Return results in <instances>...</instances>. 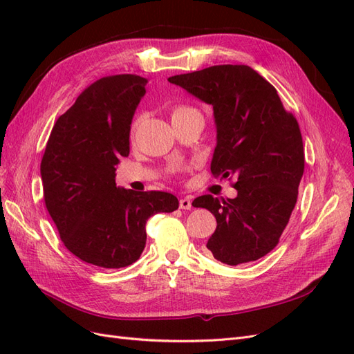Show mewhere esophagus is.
<instances>
[{
    "instance_id": "1",
    "label": "esophagus",
    "mask_w": 354,
    "mask_h": 354,
    "mask_svg": "<svg viewBox=\"0 0 354 354\" xmlns=\"http://www.w3.org/2000/svg\"><path fill=\"white\" fill-rule=\"evenodd\" d=\"M178 203H180V208H181V209H190V208H192V199H190L189 196L181 198Z\"/></svg>"
}]
</instances>
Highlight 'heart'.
<instances>
[{"label": "heart", "mask_w": 354, "mask_h": 354, "mask_svg": "<svg viewBox=\"0 0 354 354\" xmlns=\"http://www.w3.org/2000/svg\"><path fill=\"white\" fill-rule=\"evenodd\" d=\"M192 111H195L194 108H189V106H177V108H174V111L171 112V120H174V118L177 116H181L185 113H189Z\"/></svg>", "instance_id": "1"}]
</instances>
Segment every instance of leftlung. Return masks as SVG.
Masks as SVG:
<instances>
[{
	"mask_svg": "<svg viewBox=\"0 0 354 354\" xmlns=\"http://www.w3.org/2000/svg\"><path fill=\"white\" fill-rule=\"evenodd\" d=\"M168 81L212 106L217 146L211 171L236 178L234 199L203 195L194 201L217 220L207 248L229 266L261 259L279 242L304 173L297 120L273 85L250 66L218 65Z\"/></svg>",
	"mask_w": 354,
	"mask_h": 354,
	"instance_id": "8db88e82",
	"label": "left lung"
}]
</instances>
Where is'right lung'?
I'll return each mask as SVG.
<instances>
[{
    "label": "right lung",
    "mask_w": 354,
    "mask_h": 354,
    "mask_svg": "<svg viewBox=\"0 0 354 354\" xmlns=\"http://www.w3.org/2000/svg\"><path fill=\"white\" fill-rule=\"evenodd\" d=\"M147 80L113 75L91 84L53 127L41 160L47 211L80 260L120 269L140 259L146 221L173 212L167 192L118 187L116 165L130 153V130Z\"/></svg>",
    "instance_id": "add662e5"
}]
</instances>
